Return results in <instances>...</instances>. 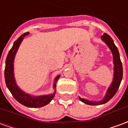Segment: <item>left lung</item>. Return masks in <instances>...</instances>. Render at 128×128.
Wrapping results in <instances>:
<instances>
[{
    "instance_id": "left-lung-1",
    "label": "left lung",
    "mask_w": 128,
    "mask_h": 128,
    "mask_svg": "<svg viewBox=\"0 0 128 128\" xmlns=\"http://www.w3.org/2000/svg\"><path fill=\"white\" fill-rule=\"evenodd\" d=\"M102 41L107 45L108 47L111 50L112 53L113 57V64H114V74H113V79L112 83L108 87L106 93L105 94L104 97L103 99L100 101H90L88 99L81 98L79 96V99H80L81 102H82L86 104L90 105V106H96V105H102L107 103L108 101L114 96L116 92L118 90L119 86L121 84L122 78H123V66L121 63L120 56L117 47L116 46L113 40L111 38V37L108 35L107 34H104L103 36H101Z\"/></svg>"
}]
</instances>
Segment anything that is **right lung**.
I'll return each instance as SVG.
<instances>
[{
	"label": "right lung",
	"mask_w": 128,
	"mask_h": 128,
	"mask_svg": "<svg viewBox=\"0 0 128 128\" xmlns=\"http://www.w3.org/2000/svg\"><path fill=\"white\" fill-rule=\"evenodd\" d=\"M29 32L22 34L21 36L16 40L12 48L10 49L5 62V69H4V79L5 83L9 90L12 94L13 96L20 104L29 108H41L48 104L55 96L56 92V83L60 77V75L56 76L54 79L53 88L55 91L52 94H44L40 96H34L29 93H26L19 88L16 81L14 76V59L18 50V48L22 42L24 38L29 35Z\"/></svg>",
	"instance_id": "right-lung-1"
}]
</instances>
